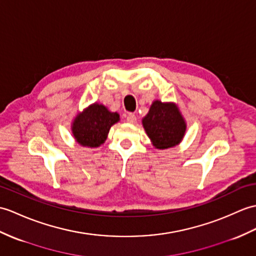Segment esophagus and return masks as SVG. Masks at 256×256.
Wrapping results in <instances>:
<instances>
[{"label":"esophagus","instance_id":"obj_1","mask_svg":"<svg viewBox=\"0 0 256 256\" xmlns=\"http://www.w3.org/2000/svg\"><path fill=\"white\" fill-rule=\"evenodd\" d=\"M126 121L128 123H135L136 122V116L134 114H128L126 116Z\"/></svg>","mask_w":256,"mask_h":256}]
</instances>
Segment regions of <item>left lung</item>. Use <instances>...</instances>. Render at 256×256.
Wrapping results in <instances>:
<instances>
[{"mask_svg":"<svg viewBox=\"0 0 256 256\" xmlns=\"http://www.w3.org/2000/svg\"><path fill=\"white\" fill-rule=\"evenodd\" d=\"M142 126L152 145L159 150H167L179 144L186 128L176 106L159 100L152 102L150 112L142 118Z\"/></svg>","mask_w":256,"mask_h":256,"instance_id":"obj_1","label":"left lung"}]
</instances>
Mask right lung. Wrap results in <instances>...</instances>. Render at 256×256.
Segmentation results:
<instances>
[{"label":"right lung","mask_w":256,"mask_h":256,"mask_svg":"<svg viewBox=\"0 0 256 256\" xmlns=\"http://www.w3.org/2000/svg\"><path fill=\"white\" fill-rule=\"evenodd\" d=\"M120 120L116 112H110L102 104H94L76 116L73 123V134L77 142L87 147H98L104 144L110 128Z\"/></svg>","instance_id":"obj_1"}]
</instances>
